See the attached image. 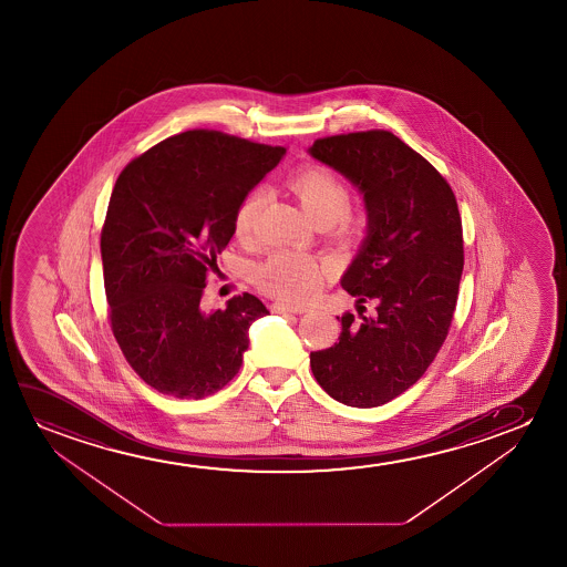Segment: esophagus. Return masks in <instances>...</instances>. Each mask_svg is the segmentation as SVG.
Returning a JSON list of instances; mask_svg holds the SVG:
<instances>
[{
    "instance_id": "obj_1",
    "label": "esophagus",
    "mask_w": 567,
    "mask_h": 567,
    "mask_svg": "<svg viewBox=\"0 0 567 567\" xmlns=\"http://www.w3.org/2000/svg\"><path fill=\"white\" fill-rule=\"evenodd\" d=\"M271 310L275 313H306L310 308L302 306V303L275 302L271 306Z\"/></svg>"
}]
</instances>
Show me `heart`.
<instances>
[{
    "label": "heart",
    "mask_w": 567,
    "mask_h": 567,
    "mask_svg": "<svg viewBox=\"0 0 567 567\" xmlns=\"http://www.w3.org/2000/svg\"><path fill=\"white\" fill-rule=\"evenodd\" d=\"M288 186L316 225H331L349 207L347 182L327 166L303 168L290 178ZM265 199L267 192L264 187L251 189L241 199L234 215V236L238 240L248 241L251 238ZM339 223L342 233H350L354 228L352 218L342 217ZM323 275L326 269L316 257L296 251H277L265 259L264 264L257 265L256 282L267 295L279 296L285 300H306L321 287Z\"/></svg>",
    "instance_id": "obj_1"
}]
</instances>
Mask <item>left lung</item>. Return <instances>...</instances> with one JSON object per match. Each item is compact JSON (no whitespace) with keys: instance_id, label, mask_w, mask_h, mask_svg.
<instances>
[{"instance_id":"1","label":"left lung","mask_w":567,"mask_h":567,"mask_svg":"<svg viewBox=\"0 0 567 567\" xmlns=\"http://www.w3.org/2000/svg\"><path fill=\"white\" fill-rule=\"evenodd\" d=\"M310 155L358 187L368 217L341 279L357 298L358 318H337L339 342L311 352V372L334 401L372 409L414 385L450 333L465 265L457 199L442 174L391 132L323 137Z\"/></svg>"}]
</instances>
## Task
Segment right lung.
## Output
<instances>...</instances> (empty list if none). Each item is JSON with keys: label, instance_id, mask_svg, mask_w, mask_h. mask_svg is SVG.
Masks as SVG:
<instances>
[{"label": "right lung", "instance_id": "right-lung-1", "mask_svg": "<svg viewBox=\"0 0 567 567\" xmlns=\"http://www.w3.org/2000/svg\"><path fill=\"white\" fill-rule=\"evenodd\" d=\"M287 148L194 130L161 141L117 176L102 226L110 326L125 360L164 395L203 399L233 380L249 326L269 313L244 292L203 311L207 272L241 199Z\"/></svg>", "mask_w": 567, "mask_h": 567}]
</instances>
